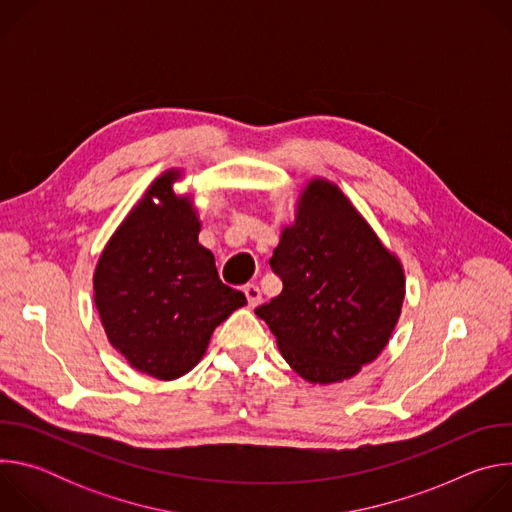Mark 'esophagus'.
<instances>
[{
	"label": "esophagus",
	"instance_id": "esophagus-1",
	"mask_svg": "<svg viewBox=\"0 0 512 512\" xmlns=\"http://www.w3.org/2000/svg\"><path fill=\"white\" fill-rule=\"evenodd\" d=\"M243 291H245L247 302H249V306H251V308L259 306V302H261V289H259V285L249 283V285H245V287H243Z\"/></svg>",
	"mask_w": 512,
	"mask_h": 512
}]
</instances>
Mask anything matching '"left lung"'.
<instances>
[{
    "mask_svg": "<svg viewBox=\"0 0 512 512\" xmlns=\"http://www.w3.org/2000/svg\"><path fill=\"white\" fill-rule=\"evenodd\" d=\"M269 265L283 289L255 314L300 377L350 379L387 346L405 298L403 267L338 186L310 182Z\"/></svg>",
    "mask_w": 512,
    "mask_h": 512,
    "instance_id": "8db88e82",
    "label": "left lung"
}]
</instances>
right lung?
<instances>
[{"label": "right lung", "instance_id": "obj_1", "mask_svg": "<svg viewBox=\"0 0 512 512\" xmlns=\"http://www.w3.org/2000/svg\"><path fill=\"white\" fill-rule=\"evenodd\" d=\"M176 178L166 172L145 192L93 277L109 342L133 369L160 381L196 367L212 330L247 304L243 291L218 279L214 255L198 243L192 202L172 190Z\"/></svg>", "mask_w": 512, "mask_h": 512}]
</instances>
